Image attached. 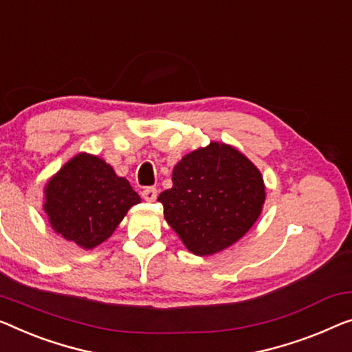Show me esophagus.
<instances>
[{
  "label": "esophagus",
  "mask_w": 352,
  "mask_h": 352,
  "mask_svg": "<svg viewBox=\"0 0 352 352\" xmlns=\"http://www.w3.org/2000/svg\"><path fill=\"white\" fill-rule=\"evenodd\" d=\"M156 196H158V190H156V188H153V186L145 188V190L142 191V197L145 199L146 202H153Z\"/></svg>",
  "instance_id": "esophagus-1"
}]
</instances>
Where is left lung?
Segmentation results:
<instances>
[{
	"label": "left lung",
	"instance_id": "obj_1",
	"mask_svg": "<svg viewBox=\"0 0 352 352\" xmlns=\"http://www.w3.org/2000/svg\"><path fill=\"white\" fill-rule=\"evenodd\" d=\"M172 183L158 201L166 221L197 256L219 253L242 239L265 201L258 167L226 144L210 142L183 156Z\"/></svg>",
	"mask_w": 352,
	"mask_h": 352
}]
</instances>
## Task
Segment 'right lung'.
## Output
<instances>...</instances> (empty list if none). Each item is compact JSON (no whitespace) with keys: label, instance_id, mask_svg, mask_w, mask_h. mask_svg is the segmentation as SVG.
<instances>
[{"label":"right lung","instance_id":"add662e5","mask_svg":"<svg viewBox=\"0 0 352 352\" xmlns=\"http://www.w3.org/2000/svg\"><path fill=\"white\" fill-rule=\"evenodd\" d=\"M50 226L83 250L107 240L128 210L140 202L129 182L98 156L78 153L45 185Z\"/></svg>","mask_w":352,"mask_h":352}]
</instances>
